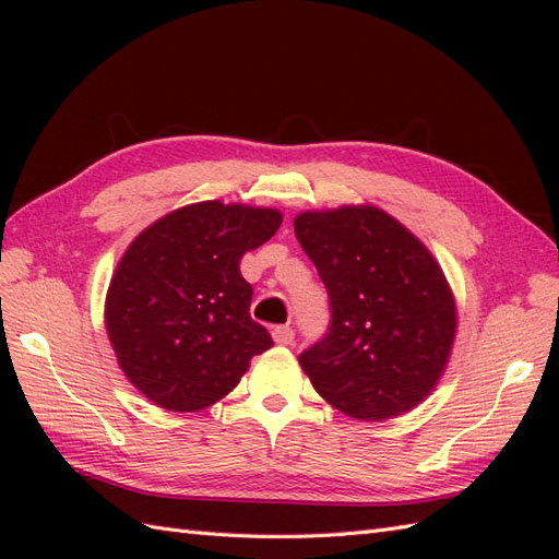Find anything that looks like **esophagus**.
<instances>
[{"label": "esophagus", "mask_w": 559, "mask_h": 559, "mask_svg": "<svg viewBox=\"0 0 559 559\" xmlns=\"http://www.w3.org/2000/svg\"><path fill=\"white\" fill-rule=\"evenodd\" d=\"M273 341L277 345H292L294 343V329L292 326H275L273 329Z\"/></svg>", "instance_id": "34e87169"}]
</instances>
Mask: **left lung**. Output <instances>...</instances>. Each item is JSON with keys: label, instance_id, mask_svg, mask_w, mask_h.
Here are the masks:
<instances>
[{"label": "left lung", "instance_id": "8db88e82", "mask_svg": "<svg viewBox=\"0 0 559 559\" xmlns=\"http://www.w3.org/2000/svg\"><path fill=\"white\" fill-rule=\"evenodd\" d=\"M294 230L331 302V326L298 357L317 394L347 417L413 411L443 378L456 306L419 238L373 205L300 212Z\"/></svg>", "mask_w": 559, "mask_h": 559}]
</instances>
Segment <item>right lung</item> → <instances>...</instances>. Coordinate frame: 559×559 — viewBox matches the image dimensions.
Listing matches in <instances>:
<instances>
[{
	"label": "right lung",
	"mask_w": 559,
	"mask_h": 559,
	"mask_svg": "<svg viewBox=\"0 0 559 559\" xmlns=\"http://www.w3.org/2000/svg\"><path fill=\"white\" fill-rule=\"evenodd\" d=\"M280 226V210L202 200L160 216L126 249L107 289V335L130 384L158 408H210L273 347L249 317L240 261Z\"/></svg>",
	"instance_id": "obj_1"
}]
</instances>
